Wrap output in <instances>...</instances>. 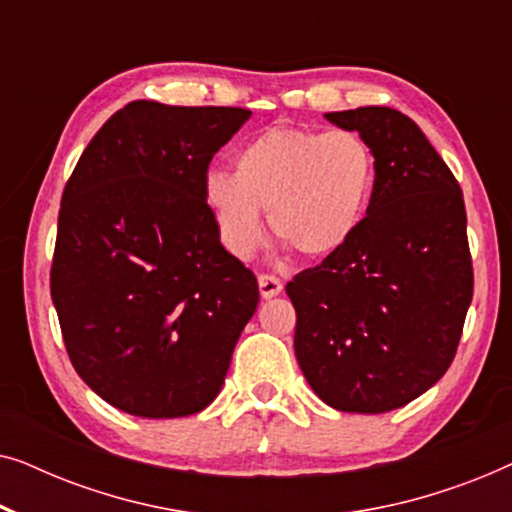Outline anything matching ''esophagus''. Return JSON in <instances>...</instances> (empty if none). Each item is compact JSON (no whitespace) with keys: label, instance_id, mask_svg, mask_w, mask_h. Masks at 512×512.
Here are the masks:
<instances>
[{"label":"esophagus","instance_id":"obj_1","mask_svg":"<svg viewBox=\"0 0 512 512\" xmlns=\"http://www.w3.org/2000/svg\"><path fill=\"white\" fill-rule=\"evenodd\" d=\"M282 289H284V284H282V279H279V277H275V275H261V277H258V291H261L263 298H275V296H279V293H282Z\"/></svg>","mask_w":512,"mask_h":512}]
</instances>
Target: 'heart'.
Wrapping results in <instances>:
<instances>
[{"label":"heart","instance_id":"heart-1","mask_svg":"<svg viewBox=\"0 0 512 512\" xmlns=\"http://www.w3.org/2000/svg\"><path fill=\"white\" fill-rule=\"evenodd\" d=\"M373 186L375 156L356 132L270 128L235 151V174H205L202 200L237 258L263 247V212L300 254L326 256L359 230Z\"/></svg>","mask_w":512,"mask_h":512}]
</instances>
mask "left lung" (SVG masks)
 I'll list each match as a JSON object with an SVG mask.
<instances>
[{
    "mask_svg": "<svg viewBox=\"0 0 512 512\" xmlns=\"http://www.w3.org/2000/svg\"><path fill=\"white\" fill-rule=\"evenodd\" d=\"M375 156L366 219L345 247L286 284L298 366L321 401L380 415L431 389L473 298L461 188L419 125L389 107L331 111Z\"/></svg>",
    "mask_w": 512,
    "mask_h": 512,
    "instance_id": "1",
    "label": "left lung"
}]
</instances>
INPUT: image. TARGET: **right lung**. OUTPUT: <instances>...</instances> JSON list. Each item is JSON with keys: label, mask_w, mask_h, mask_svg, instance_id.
<instances>
[{"label": "right lung", "mask_w": 512, "mask_h": 512, "mask_svg": "<svg viewBox=\"0 0 512 512\" xmlns=\"http://www.w3.org/2000/svg\"><path fill=\"white\" fill-rule=\"evenodd\" d=\"M249 116L125 104L62 193L51 268L62 338L81 380L128 415L205 410L254 317V272L223 249L202 200L214 153Z\"/></svg>", "instance_id": "right-lung-1"}]
</instances>
